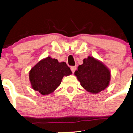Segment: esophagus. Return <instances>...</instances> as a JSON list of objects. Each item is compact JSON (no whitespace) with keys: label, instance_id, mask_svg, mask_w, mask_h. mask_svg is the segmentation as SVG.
<instances>
[{"label":"esophagus","instance_id":"34e87169","mask_svg":"<svg viewBox=\"0 0 133 133\" xmlns=\"http://www.w3.org/2000/svg\"><path fill=\"white\" fill-rule=\"evenodd\" d=\"M76 68H77L76 66H72L70 67V69H71V70H72V73H74V72L76 71Z\"/></svg>","mask_w":133,"mask_h":133}]
</instances>
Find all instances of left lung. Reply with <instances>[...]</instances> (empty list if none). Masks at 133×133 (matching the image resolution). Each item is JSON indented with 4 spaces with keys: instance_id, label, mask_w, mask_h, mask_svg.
Segmentation results:
<instances>
[{
    "instance_id": "left-lung-1",
    "label": "left lung",
    "mask_w": 133,
    "mask_h": 133,
    "mask_svg": "<svg viewBox=\"0 0 133 133\" xmlns=\"http://www.w3.org/2000/svg\"><path fill=\"white\" fill-rule=\"evenodd\" d=\"M81 85L91 94H98L109 85L111 74L103 63L94 57L84 59L83 64L74 72Z\"/></svg>"
}]
</instances>
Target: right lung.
I'll list each match as a JSON object with an SVG mask.
<instances>
[{
    "label": "right lung",
    "instance_id": "add662e5",
    "mask_svg": "<svg viewBox=\"0 0 133 133\" xmlns=\"http://www.w3.org/2000/svg\"><path fill=\"white\" fill-rule=\"evenodd\" d=\"M71 74L66 63H59L56 59L47 57L31 70L29 80L32 89L45 95L52 93L60 85L63 77Z\"/></svg>",
    "mask_w": 133,
    "mask_h": 133
}]
</instances>
